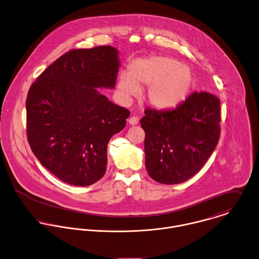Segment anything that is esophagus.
Returning <instances> with one entry per match:
<instances>
[{"mask_svg":"<svg viewBox=\"0 0 259 259\" xmlns=\"http://www.w3.org/2000/svg\"><path fill=\"white\" fill-rule=\"evenodd\" d=\"M139 122V118L137 116H132L130 119H129V123L131 125H137Z\"/></svg>","mask_w":259,"mask_h":259,"instance_id":"34e87169","label":"esophagus"}]
</instances>
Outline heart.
<instances>
[{"label":"heart","mask_w":259,"mask_h":259,"mask_svg":"<svg viewBox=\"0 0 259 259\" xmlns=\"http://www.w3.org/2000/svg\"><path fill=\"white\" fill-rule=\"evenodd\" d=\"M149 85L147 100L159 110H168L181 105L194 85L191 70L174 58L150 56L139 58L129 66V73H121L117 81V94L128 102L136 97L140 87Z\"/></svg>","instance_id":"obj_1"}]
</instances>
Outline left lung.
<instances>
[{"mask_svg": "<svg viewBox=\"0 0 259 259\" xmlns=\"http://www.w3.org/2000/svg\"><path fill=\"white\" fill-rule=\"evenodd\" d=\"M220 100L207 92L193 93L177 108H146L140 120L145 132V166L151 179L181 184L204 166L216 148L221 128Z\"/></svg>", "mask_w": 259, "mask_h": 259, "instance_id": "1", "label": "left lung"}]
</instances>
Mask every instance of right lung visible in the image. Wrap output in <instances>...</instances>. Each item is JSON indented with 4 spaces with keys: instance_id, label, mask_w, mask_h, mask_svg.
<instances>
[{
    "instance_id": "obj_1",
    "label": "right lung",
    "mask_w": 259,
    "mask_h": 259,
    "mask_svg": "<svg viewBox=\"0 0 259 259\" xmlns=\"http://www.w3.org/2000/svg\"><path fill=\"white\" fill-rule=\"evenodd\" d=\"M119 65L118 50L110 45L72 49L29 89L26 131L31 150L68 185L91 186L104 177L109 140L126 125L129 110L97 90L115 87Z\"/></svg>"
}]
</instances>
